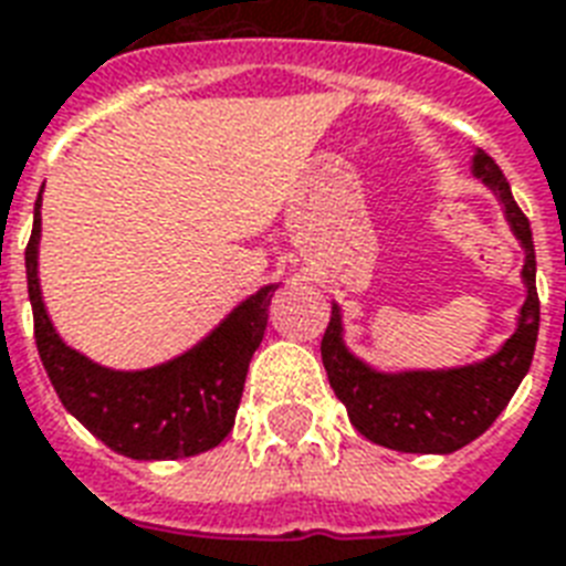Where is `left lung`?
<instances>
[{
	"instance_id": "obj_1",
	"label": "left lung",
	"mask_w": 566,
	"mask_h": 566,
	"mask_svg": "<svg viewBox=\"0 0 566 566\" xmlns=\"http://www.w3.org/2000/svg\"><path fill=\"white\" fill-rule=\"evenodd\" d=\"M472 177L496 195L525 251L520 271L525 301L516 315L514 333L496 352L446 369H378L348 348L343 310L333 301L331 324L322 339L327 380L348 410L354 428L384 449L410 454H451L463 449L496 422V416L505 410L532 366L541 327L532 227L516 206L502 168L484 150H475L472 156Z\"/></svg>"
}]
</instances>
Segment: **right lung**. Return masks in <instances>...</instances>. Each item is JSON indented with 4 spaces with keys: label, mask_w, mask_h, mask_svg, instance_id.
<instances>
[{
    "label": "right lung",
    "mask_w": 566,
    "mask_h": 566,
    "mask_svg": "<svg viewBox=\"0 0 566 566\" xmlns=\"http://www.w3.org/2000/svg\"><path fill=\"white\" fill-rule=\"evenodd\" d=\"M41 206L43 197H38L25 280L38 354L67 413L133 461H179L221 446L233 431L248 366L265 336L271 297L280 283L244 297L188 352L147 369H112L64 343L46 313L38 277Z\"/></svg>",
    "instance_id": "1"
}]
</instances>
